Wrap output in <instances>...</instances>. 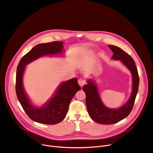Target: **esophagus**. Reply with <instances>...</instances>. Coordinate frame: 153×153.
Listing matches in <instances>:
<instances>
[{
	"instance_id": "obj_1",
	"label": "esophagus",
	"mask_w": 153,
	"mask_h": 153,
	"mask_svg": "<svg viewBox=\"0 0 153 153\" xmlns=\"http://www.w3.org/2000/svg\"><path fill=\"white\" fill-rule=\"evenodd\" d=\"M78 83H79V85L81 86V87H82L84 85H85V83H86V81L83 79H79V80H78Z\"/></svg>"
}]
</instances>
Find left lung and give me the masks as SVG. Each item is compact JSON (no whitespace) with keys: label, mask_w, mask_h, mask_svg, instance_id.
Wrapping results in <instances>:
<instances>
[{"label":"left lung","mask_w":153,"mask_h":153,"mask_svg":"<svg viewBox=\"0 0 153 153\" xmlns=\"http://www.w3.org/2000/svg\"><path fill=\"white\" fill-rule=\"evenodd\" d=\"M113 51L112 59L120 60L131 72L132 76V91L131 95L123 106L118 109H111L105 107L100 97L98 90L95 82L89 80L83 87L86 94V104L88 112L91 117L97 123L102 125H111L126 118L131 112L138 91L139 76L135 62L133 58L121 48L108 45Z\"/></svg>","instance_id":"left-lung-1"}]
</instances>
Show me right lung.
Here are the masks:
<instances>
[{
	"label": "right lung",
	"mask_w": 153,
	"mask_h": 153,
	"mask_svg": "<svg viewBox=\"0 0 153 153\" xmlns=\"http://www.w3.org/2000/svg\"><path fill=\"white\" fill-rule=\"evenodd\" d=\"M62 42H52L39 44L33 48L21 59L16 73V94L24 111L33 121L46 125H55L66 116L69 104L76 93L81 89L77 78L62 82L53 97L43 107L36 108L30 101L25 93L22 77L25 65L46 55H55L63 53Z\"/></svg>",
	"instance_id": "add662e5"
}]
</instances>
